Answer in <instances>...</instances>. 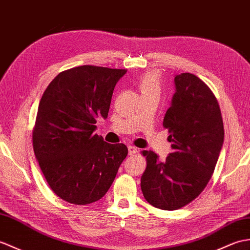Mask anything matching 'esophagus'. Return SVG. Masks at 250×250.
<instances>
[{"label": "esophagus", "mask_w": 250, "mask_h": 250, "mask_svg": "<svg viewBox=\"0 0 250 250\" xmlns=\"http://www.w3.org/2000/svg\"><path fill=\"white\" fill-rule=\"evenodd\" d=\"M127 151H129V155H134L137 152V148L134 146H129L127 147Z\"/></svg>", "instance_id": "esophagus-1"}]
</instances>
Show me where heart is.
<instances>
[{
	"instance_id": "b5f03b06",
	"label": "heart",
	"mask_w": 250,
	"mask_h": 250,
	"mask_svg": "<svg viewBox=\"0 0 250 250\" xmlns=\"http://www.w3.org/2000/svg\"><path fill=\"white\" fill-rule=\"evenodd\" d=\"M138 88L143 95L160 94L161 86L158 74L155 72H148L144 74L138 81Z\"/></svg>"
}]
</instances>
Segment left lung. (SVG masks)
I'll list each match as a JSON object with an SVG mask.
<instances>
[{
  "mask_svg": "<svg viewBox=\"0 0 250 250\" xmlns=\"http://www.w3.org/2000/svg\"><path fill=\"white\" fill-rule=\"evenodd\" d=\"M176 91L165 114L172 152L164 162L144 150L147 167L141 179L150 205L173 211L188 205L210 181L223 147L222 113L208 86L188 72L175 77Z\"/></svg>",
  "mask_w": 250,
  "mask_h": 250,
  "instance_id": "1",
  "label": "left lung"
}]
</instances>
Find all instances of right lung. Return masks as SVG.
I'll use <instances>...</instances> for the list:
<instances>
[{
  "mask_svg": "<svg viewBox=\"0 0 250 250\" xmlns=\"http://www.w3.org/2000/svg\"><path fill=\"white\" fill-rule=\"evenodd\" d=\"M125 69L84 65L57 74L39 102L33 147L49 187L72 205H88L106 194L127 155L124 144L95 134L107 118L113 91Z\"/></svg>",
  "mask_w": 250,
  "mask_h": 250,
  "instance_id": "1",
  "label": "right lung"
}]
</instances>
